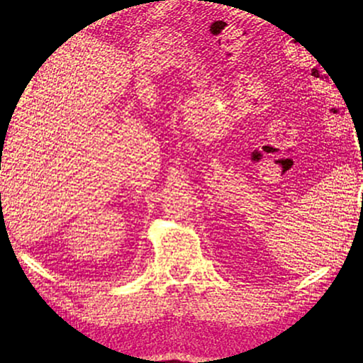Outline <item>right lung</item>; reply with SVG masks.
Instances as JSON below:
<instances>
[{
  "label": "right lung",
  "mask_w": 363,
  "mask_h": 363,
  "mask_svg": "<svg viewBox=\"0 0 363 363\" xmlns=\"http://www.w3.org/2000/svg\"><path fill=\"white\" fill-rule=\"evenodd\" d=\"M0 168H1V167H0Z\"/></svg>",
  "instance_id": "obj_1"
}]
</instances>
